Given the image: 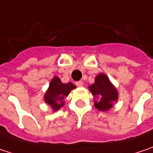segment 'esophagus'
Instances as JSON below:
<instances>
[{
    "instance_id": "esophagus-1",
    "label": "esophagus",
    "mask_w": 153,
    "mask_h": 153,
    "mask_svg": "<svg viewBox=\"0 0 153 153\" xmlns=\"http://www.w3.org/2000/svg\"><path fill=\"white\" fill-rule=\"evenodd\" d=\"M75 85H76L77 86H82V85H83V82H82V81H77L76 83H75Z\"/></svg>"
}]
</instances>
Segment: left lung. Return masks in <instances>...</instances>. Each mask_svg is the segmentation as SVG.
<instances>
[{
    "label": "left lung",
    "mask_w": 153,
    "mask_h": 153,
    "mask_svg": "<svg viewBox=\"0 0 153 153\" xmlns=\"http://www.w3.org/2000/svg\"><path fill=\"white\" fill-rule=\"evenodd\" d=\"M94 97V105L100 111H107L118 100V92L110 82L108 77L100 74L95 79L94 84L89 86Z\"/></svg>",
    "instance_id": "1"
}]
</instances>
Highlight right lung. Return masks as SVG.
<instances>
[{"label":"right lung","mask_w":153,"mask_h":153,"mask_svg":"<svg viewBox=\"0 0 153 153\" xmlns=\"http://www.w3.org/2000/svg\"><path fill=\"white\" fill-rule=\"evenodd\" d=\"M74 88H75V85L71 82L64 84L58 77H54L50 83L44 100L54 111H57L64 105V98L67 97Z\"/></svg>","instance_id":"1"}]
</instances>
